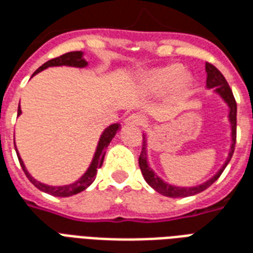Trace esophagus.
<instances>
[{"label": "esophagus", "mask_w": 253, "mask_h": 253, "mask_svg": "<svg viewBox=\"0 0 253 253\" xmlns=\"http://www.w3.org/2000/svg\"><path fill=\"white\" fill-rule=\"evenodd\" d=\"M126 125H130V126H142L145 125V116L141 115V114H131L126 118Z\"/></svg>", "instance_id": "34e87169"}]
</instances>
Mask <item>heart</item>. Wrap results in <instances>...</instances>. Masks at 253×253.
I'll use <instances>...</instances> for the list:
<instances>
[{
	"label": "heart",
	"mask_w": 253,
	"mask_h": 253,
	"mask_svg": "<svg viewBox=\"0 0 253 253\" xmlns=\"http://www.w3.org/2000/svg\"><path fill=\"white\" fill-rule=\"evenodd\" d=\"M141 84L149 92L160 93L169 88V93L173 97H179L190 88L191 78L183 73L180 65L154 67L141 76Z\"/></svg>",
	"instance_id": "obj_1"
}]
</instances>
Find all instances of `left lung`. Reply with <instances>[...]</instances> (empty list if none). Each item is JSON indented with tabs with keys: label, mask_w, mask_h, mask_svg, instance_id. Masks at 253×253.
<instances>
[{
	"label": "left lung",
	"mask_w": 253,
	"mask_h": 253,
	"mask_svg": "<svg viewBox=\"0 0 253 253\" xmlns=\"http://www.w3.org/2000/svg\"><path fill=\"white\" fill-rule=\"evenodd\" d=\"M206 72L207 88H214V90H215V92L226 101V104L229 105V121H230V125H232V146H230V152H229L226 163L223 164L222 168L218 170L215 175L212 176L210 180H207L206 183L199 184V186L196 187L184 188V187H176L170 186V184H167L165 181L161 180L159 176L156 175L153 170H152V168H150L148 164L146 141H145V138H143L142 150H141V156H139V160H138V161H139V168H141L142 176L145 177L146 183H148L152 188H154L157 192L163 194V195L169 196V198H184V196L195 195V194H199L202 191H205L206 188H209V187L211 186L212 183L221 176V173H222L223 169L226 168V165L229 164V161H230L232 156H233L234 146H236V125H237V104H236V100H234L233 92H232V89L229 86L228 81H226L225 77L222 76V73L219 72L214 65L206 62Z\"/></svg>",
	"instance_id": "1"
}]
</instances>
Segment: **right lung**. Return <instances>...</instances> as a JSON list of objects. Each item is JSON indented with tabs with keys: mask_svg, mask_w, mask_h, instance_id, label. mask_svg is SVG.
<instances>
[{
	"mask_svg": "<svg viewBox=\"0 0 253 253\" xmlns=\"http://www.w3.org/2000/svg\"><path fill=\"white\" fill-rule=\"evenodd\" d=\"M88 63L83 58V52L81 51H72V52H66V54H63L61 57L57 58H52L50 61H47L46 63H43L35 73H34V76L38 74L42 70H44L46 67L50 66H74V67H84L86 66ZM21 114V110H20V104H19V110H17V115ZM121 128V126L118 125V123H114V125H111L104 130V132L101 134V137H100L99 145H97V149H96V153H94V157L92 160V164L88 168V170L84 173V176L81 179H78L76 183H72V184H69V186H62V187H52V186H46V184H43V183H39V181H36L32 176L27 172L25 169L24 164H23V161L20 159V156L17 154V157H19L20 165H21V168L24 170V173L27 175V177L30 179V181L36 187V188H39L43 192H47V194H50V195L54 196H61V198H65V196H72L76 195L78 192H81L85 188H88L92 183L96 179V173H97V169H99L100 167L103 165V160H104L105 156V150L108 148V145L112 141V138L115 137L116 131ZM16 153H17V150H16Z\"/></svg>",
	"mask_w": 253,
	"mask_h": 253,
	"instance_id": "right-lung-1",
	"label": "right lung"
}]
</instances>
